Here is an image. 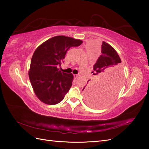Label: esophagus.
Listing matches in <instances>:
<instances>
[{
  "label": "esophagus",
  "instance_id": "34e87169",
  "mask_svg": "<svg viewBox=\"0 0 149 149\" xmlns=\"http://www.w3.org/2000/svg\"><path fill=\"white\" fill-rule=\"evenodd\" d=\"M78 74H74V78L75 79L78 78Z\"/></svg>",
  "mask_w": 149,
  "mask_h": 149
}]
</instances>
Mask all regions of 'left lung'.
Masks as SVG:
<instances>
[{
	"label": "left lung",
	"instance_id": "left-lung-1",
	"mask_svg": "<svg viewBox=\"0 0 149 149\" xmlns=\"http://www.w3.org/2000/svg\"><path fill=\"white\" fill-rule=\"evenodd\" d=\"M92 73L100 78L99 83L88 81L83 89L85 101L93 107H102L116 98L123 81L121 60L115 49L103 42L101 55L93 66Z\"/></svg>",
	"mask_w": 149,
	"mask_h": 149
}]
</instances>
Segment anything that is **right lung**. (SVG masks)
Instances as JSON below:
<instances>
[{
	"instance_id": "obj_1",
	"label": "right lung",
	"mask_w": 149,
	"mask_h": 149,
	"mask_svg": "<svg viewBox=\"0 0 149 149\" xmlns=\"http://www.w3.org/2000/svg\"><path fill=\"white\" fill-rule=\"evenodd\" d=\"M82 43L81 40L60 35L48 39L35 49L29 76L35 94L43 103L56 104L68 92L73 75L61 71L58 66L63 62L68 49Z\"/></svg>"
}]
</instances>
